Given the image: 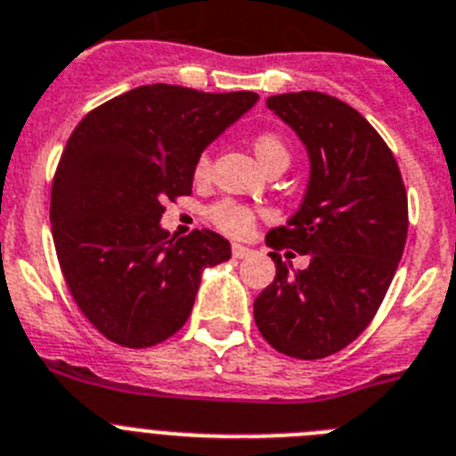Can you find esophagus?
Wrapping results in <instances>:
<instances>
[{"instance_id":"esophagus-1","label":"esophagus","mask_w":456,"mask_h":456,"mask_svg":"<svg viewBox=\"0 0 456 456\" xmlns=\"http://www.w3.org/2000/svg\"><path fill=\"white\" fill-rule=\"evenodd\" d=\"M232 255H234L236 259H243V257H250L252 250L246 246H240V243H234V246H232Z\"/></svg>"}]
</instances>
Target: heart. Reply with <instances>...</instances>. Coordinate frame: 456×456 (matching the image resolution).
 <instances>
[{
	"label": "heart",
	"mask_w": 456,
	"mask_h": 456,
	"mask_svg": "<svg viewBox=\"0 0 456 456\" xmlns=\"http://www.w3.org/2000/svg\"><path fill=\"white\" fill-rule=\"evenodd\" d=\"M255 152H257L259 162H273V159H287L289 162V151H287L285 141L273 132H264L255 139ZM197 178H208L210 174V152H201L197 162V169H194ZM208 217L216 222L222 232H227L232 236H243L248 234L255 224V213H252L248 206L236 204V201H220L213 208L208 210Z\"/></svg>",
	"instance_id": "obj_1"
}]
</instances>
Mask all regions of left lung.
<instances>
[{
    "label": "left lung",
    "instance_id": "8db88e82",
    "mask_svg": "<svg viewBox=\"0 0 456 456\" xmlns=\"http://www.w3.org/2000/svg\"><path fill=\"white\" fill-rule=\"evenodd\" d=\"M266 106L304 141L311 181L299 210L266 234L275 278L255 299V322L287 357L322 359L376 317L403 255L408 194L387 143L346 102L304 90ZM282 247L312 264L289 272Z\"/></svg>",
    "mask_w": 456,
    "mask_h": 456
}]
</instances>
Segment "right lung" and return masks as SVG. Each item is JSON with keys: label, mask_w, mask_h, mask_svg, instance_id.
I'll return each instance as SVG.
<instances>
[{"label": "right lung", "mask_w": 456, "mask_h": 456, "mask_svg": "<svg viewBox=\"0 0 456 456\" xmlns=\"http://www.w3.org/2000/svg\"><path fill=\"white\" fill-rule=\"evenodd\" d=\"M255 92L141 86L90 110L71 132L51 192L53 240L80 313L122 347H151L192 313L206 266L227 239H169L164 204L192 194L201 152L257 102Z\"/></svg>", "instance_id": "add662e5"}]
</instances>
